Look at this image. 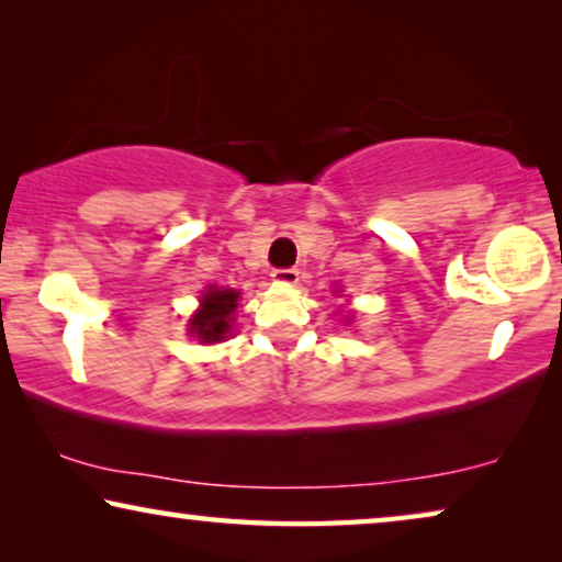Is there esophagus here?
Here are the masks:
<instances>
[{
  "label": "esophagus",
  "instance_id": "1",
  "mask_svg": "<svg viewBox=\"0 0 562 562\" xmlns=\"http://www.w3.org/2000/svg\"><path fill=\"white\" fill-rule=\"evenodd\" d=\"M271 276H273L276 283H286V286H291V283L299 281L296 268H276Z\"/></svg>",
  "mask_w": 562,
  "mask_h": 562
}]
</instances>
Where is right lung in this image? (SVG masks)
<instances>
[{"label":"right lung","mask_w":562,"mask_h":562,"mask_svg":"<svg viewBox=\"0 0 562 562\" xmlns=\"http://www.w3.org/2000/svg\"><path fill=\"white\" fill-rule=\"evenodd\" d=\"M237 310V291L212 289L202 299V310L191 319V333L202 342H220L229 333L233 312Z\"/></svg>","instance_id":"obj_1"}]
</instances>
